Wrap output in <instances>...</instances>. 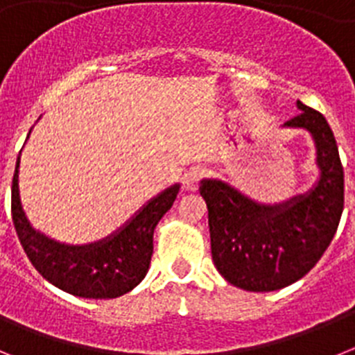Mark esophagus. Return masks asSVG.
<instances>
[{"instance_id": "esophagus-1", "label": "esophagus", "mask_w": 355, "mask_h": 355, "mask_svg": "<svg viewBox=\"0 0 355 355\" xmlns=\"http://www.w3.org/2000/svg\"><path fill=\"white\" fill-rule=\"evenodd\" d=\"M202 178H205V171H202V168H192V171L184 175V188L190 190V192H196L197 188H199V181L202 180Z\"/></svg>"}]
</instances>
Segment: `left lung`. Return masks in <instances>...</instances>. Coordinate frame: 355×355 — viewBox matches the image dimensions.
Segmentation results:
<instances>
[{
	"mask_svg": "<svg viewBox=\"0 0 355 355\" xmlns=\"http://www.w3.org/2000/svg\"><path fill=\"white\" fill-rule=\"evenodd\" d=\"M284 128H302L316 147L320 178L307 193L283 205H259L218 180H202L211 256L233 286L274 291L302 279L336 234L343 213V167L336 139L320 112L297 101Z\"/></svg>",
	"mask_w": 355,
	"mask_h": 355,
	"instance_id": "1",
	"label": "left lung"
}]
</instances>
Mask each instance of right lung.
I'll return each instance as SVG.
<instances>
[{
	"instance_id": "add662e5",
	"label": "right lung",
	"mask_w": 355,
	"mask_h": 355,
	"mask_svg": "<svg viewBox=\"0 0 355 355\" xmlns=\"http://www.w3.org/2000/svg\"><path fill=\"white\" fill-rule=\"evenodd\" d=\"M19 162L12 180V220L31 265L56 288L83 299H115L146 277L153 234L172 208L180 184L150 199L117 233L89 245H65L31 227L19 196Z\"/></svg>"
}]
</instances>
